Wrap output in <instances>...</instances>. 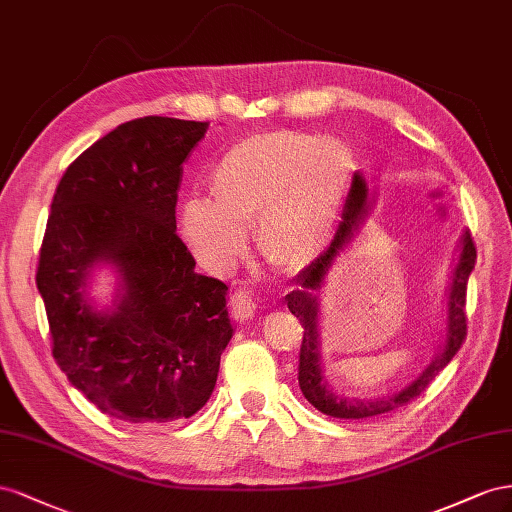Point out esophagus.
Returning <instances> with one entry per match:
<instances>
[{
  "mask_svg": "<svg viewBox=\"0 0 512 512\" xmlns=\"http://www.w3.org/2000/svg\"><path fill=\"white\" fill-rule=\"evenodd\" d=\"M231 306V315L236 317L238 321H248L253 319L255 309H257V302L251 289H236L233 291V296L229 300Z\"/></svg>",
  "mask_w": 512,
  "mask_h": 512,
  "instance_id": "1",
  "label": "esophagus"
}]
</instances>
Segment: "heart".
Instances as JSON below:
<instances>
[{
	"label": "heart",
	"mask_w": 512,
	"mask_h": 512,
	"mask_svg": "<svg viewBox=\"0 0 512 512\" xmlns=\"http://www.w3.org/2000/svg\"><path fill=\"white\" fill-rule=\"evenodd\" d=\"M354 171V152L341 139L300 130L246 137L214 165L212 201L182 203V233L203 264L225 270L257 223L261 253L279 266H304L330 244Z\"/></svg>",
	"instance_id": "obj_1"
}]
</instances>
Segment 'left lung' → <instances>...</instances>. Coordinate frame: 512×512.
<instances>
[{
	"label": "left lung",
	"mask_w": 512,
	"mask_h": 512,
	"mask_svg": "<svg viewBox=\"0 0 512 512\" xmlns=\"http://www.w3.org/2000/svg\"><path fill=\"white\" fill-rule=\"evenodd\" d=\"M364 214H367V186H364L360 175L352 180V188H349L341 223L334 233V240L328 246L324 255H319L313 264L300 274V289L291 291L285 298L287 309L294 313L302 326V345H300V362H298V384L304 394V399L309 401L315 410L321 414L332 416V418H343V420H360V418H373L379 414H386L397 410L401 405H407L420 397L422 392L429 388V384L435 379L446 364L455 358V354L461 349L467 337V317H465V296H467V279H470L472 268L476 264V246L470 233L463 236V248L459 264L455 268V276H452V287H450V302H448V334H446V345L444 352L437 356V360L431 367L422 373L412 386H407L403 392L392 394L388 399L382 401H345L334 397L328 390L324 377H321L319 369V349H317V302L313 298V289H319L321 281L332 266L334 257H337L343 246L352 240L354 231L362 223Z\"/></svg>",
	"instance_id": "1"
}]
</instances>
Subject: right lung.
<instances>
[{
  "label": "right lung",
  "instance_id": "1",
  "mask_svg": "<svg viewBox=\"0 0 512 512\" xmlns=\"http://www.w3.org/2000/svg\"><path fill=\"white\" fill-rule=\"evenodd\" d=\"M208 128L160 115L120 124L72 160L53 195L36 270L53 358L100 412L130 425L197 414L233 334L227 285L197 274L175 233L182 165ZM98 260L125 276L111 314L78 291Z\"/></svg>",
  "mask_w": 512,
  "mask_h": 512
}]
</instances>
